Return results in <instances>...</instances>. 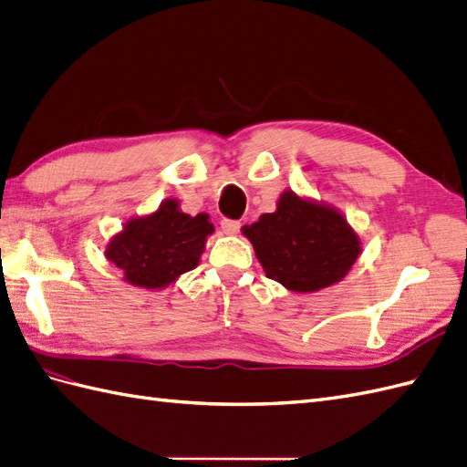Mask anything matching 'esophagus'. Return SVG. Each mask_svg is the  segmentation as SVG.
I'll list each match as a JSON object with an SVG mask.
<instances>
[{
  "label": "esophagus",
  "instance_id": "1",
  "mask_svg": "<svg viewBox=\"0 0 467 467\" xmlns=\"http://www.w3.org/2000/svg\"><path fill=\"white\" fill-rule=\"evenodd\" d=\"M220 225H222V232L227 234V235L237 234V232H240V227H242V223L237 222V220H227V218H223V220L220 222Z\"/></svg>",
  "mask_w": 467,
  "mask_h": 467
}]
</instances>
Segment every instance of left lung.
Here are the masks:
<instances>
[{
  "label": "left lung",
  "mask_w": 467,
  "mask_h": 467,
  "mask_svg": "<svg viewBox=\"0 0 467 467\" xmlns=\"http://www.w3.org/2000/svg\"><path fill=\"white\" fill-rule=\"evenodd\" d=\"M267 277L311 293L343 279L360 254V240L337 210L283 192L277 210L245 225Z\"/></svg>",
  "instance_id": "8db88e82"
}]
</instances>
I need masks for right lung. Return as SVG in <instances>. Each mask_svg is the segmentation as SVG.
<instances>
[{
	"label": "right lung",
	"instance_id": "1",
	"mask_svg": "<svg viewBox=\"0 0 467 467\" xmlns=\"http://www.w3.org/2000/svg\"><path fill=\"white\" fill-rule=\"evenodd\" d=\"M212 232L208 213L192 218L178 210L176 200H166L154 213L124 225L105 255L132 285L161 289L198 265Z\"/></svg>",
	"mask_w": 467,
	"mask_h": 467
}]
</instances>
